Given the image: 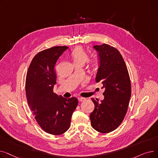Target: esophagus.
<instances>
[{
  "mask_svg": "<svg viewBox=\"0 0 158 158\" xmlns=\"http://www.w3.org/2000/svg\"><path fill=\"white\" fill-rule=\"evenodd\" d=\"M77 98L79 102H83L85 101V98H83V97H78Z\"/></svg>",
  "mask_w": 158,
  "mask_h": 158,
  "instance_id": "esophagus-1",
  "label": "esophagus"
}]
</instances>
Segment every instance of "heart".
Returning a JSON list of instances; mask_svg holds the SVG:
<instances>
[{"label":"heart","mask_w":158,"mask_h":158,"mask_svg":"<svg viewBox=\"0 0 158 158\" xmlns=\"http://www.w3.org/2000/svg\"><path fill=\"white\" fill-rule=\"evenodd\" d=\"M73 61L75 65L83 64L87 61L90 67H94L96 64V60L94 58H89L85 49L81 47H77L75 48L71 54Z\"/></svg>","instance_id":"1"}]
</instances>
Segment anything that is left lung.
<instances>
[{"label": "left lung", "mask_w": 158, "mask_h": 158, "mask_svg": "<svg viewBox=\"0 0 158 158\" xmlns=\"http://www.w3.org/2000/svg\"><path fill=\"white\" fill-rule=\"evenodd\" d=\"M100 60L96 82H101L104 88V99L95 105L90 114L92 127L101 133H108L117 129L127 113L131 95V85L125 61L118 50L104 44L95 45Z\"/></svg>", "instance_id": "8db88e82"}]
</instances>
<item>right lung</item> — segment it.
I'll use <instances>...</instances> for the list:
<instances>
[{"instance_id":"1","label":"right lung","mask_w":158,"mask_h":158,"mask_svg":"<svg viewBox=\"0 0 158 158\" xmlns=\"http://www.w3.org/2000/svg\"><path fill=\"white\" fill-rule=\"evenodd\" d=\"M66 46H57L38 52L29 65L26 79L27 104L40 127L48 134L61 135L70 126L78 104L76 97L65 98L54 93L55 66Z\"/></svg>"}]
</instances>
